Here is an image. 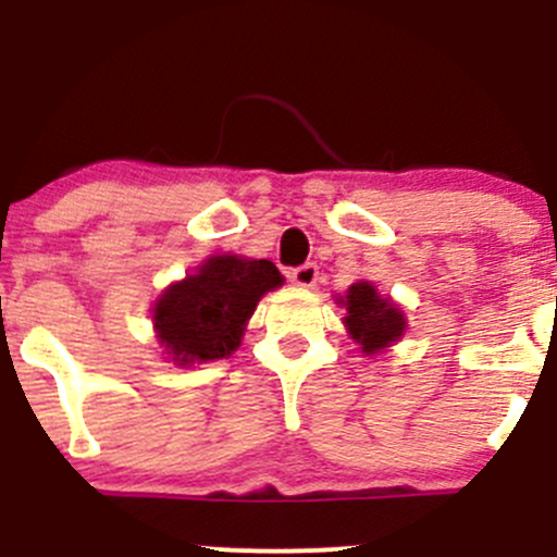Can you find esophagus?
I'll return each instance as SVG.
<instances>
[{
	"instance_id": "esophagus-1",
	"label": "esophagus",
	"mask_w": 557,
	"mask_h": 557,
	"mask_svg": "<svg viewBox=\"0 0 557 557\" xmlns=\"http://www.w3.org/2000/svg\"><path fill=\"white\" fill-rule=\"evenodd\" d=\"M290 283L299 285V288H312L318 283V263H301V267L290 269L288 272Z\"/></svg>"
}]
</instances>
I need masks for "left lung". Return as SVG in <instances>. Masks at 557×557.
<instances>
[{
    "mask_svg": "<svg viewBox=\"0 0 557 557\" xmlns=\"http://www.w3.org/2000/svg\"><path fill=\"white\" fill-rule=\"evenodd\" d=\"M339 305L347 310V334L361 345L367 356L391 347L407 331V318H404L401 307L393 305L391 299H383L367 280L352 283L347 294L339 296Z\"/></svg>",
    "mask_w": 557,
    "mask_h": 557,
    "instance_id": "left-lung-1",
    "label": "left lung"
}]
</instances>
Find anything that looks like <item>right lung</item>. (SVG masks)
<instances>
[{
    "label": "right lung",
    "mask_w": 557,
    "mask_h": 557,
    "mask_svg": "<svg viewBox=\"0 0 557 557\" xmlns=\"http://www.w3.org/2000/svg\"><path fill=\"white\" fill-rule=\"evenodd\" d=\"M277 285L283 274L267 258H207L199 272L172 283L156 301L159 342L180 367L232 356L261 296Z\"/></svg>",
    "instance_id": "1"
}]
</instances>
